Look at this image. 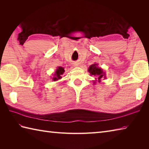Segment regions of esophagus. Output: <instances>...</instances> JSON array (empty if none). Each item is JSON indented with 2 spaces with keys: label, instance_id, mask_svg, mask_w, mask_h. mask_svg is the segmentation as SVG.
I'll return each instance as SVG.
<instances>
[{
  "label": "esophagus",
  "instance_id": "34e87169",
  "mask_svg": "<svg viewBox=\"0 0 149 149\" xmlns=\"http://www.w3.org/2000/svg\"><path fill=\"white\" fill-rule=\"evenodd\" d=\"M75 65V66H77V65Z\"/></svg>",
  "mask_w": 149,
  "mask_h": 149
}]
</instances>
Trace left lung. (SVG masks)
Instances as JSON below:
<instances>
[{
    "mask_svg": "<svg viewBox=\"0 0 149 149\" xmlns=\"http://www.w3.org/2000/svg\"><path fill=\"white\" fill-rule=\"evenodd\" d=\"M88 71L89 72L91 75H93V76L95 77V81H93V83H95L96 82H98V83H100L101 81V79H102L104 78L106 79V74L105 72L103 71V70L98 67V64H93L90 66L89 68H88Z\"/></svg>",
    "mask_w": 149,
    "mask_h": 149,
    "instance_id": "obj_1",
    "label": "left lung"
}]
</instances>
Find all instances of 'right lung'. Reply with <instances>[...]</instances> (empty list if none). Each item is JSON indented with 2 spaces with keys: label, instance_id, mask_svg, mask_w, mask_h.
I'll list each match as a JSON object with an SVG mask.
<instances>
[{
  "label": "right lung",
  "instance_id": "1",
  "mask_svg": "<svg viewBox=\"0 0 149 149\" xmlns=\"http://www.w3.org/2000/svg\"><path fill=\"white\" fill-rule=\"evenodd\" d=\"M65 71V70H64V68L61 67V66H59V67L57 68L54 74L53 75L52 80L54 81H56L60 79H61Z\"/></svg>",
  "mask_w": 149,
  "mask_h": 149
}]
</instances>
